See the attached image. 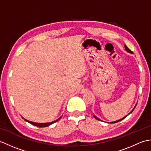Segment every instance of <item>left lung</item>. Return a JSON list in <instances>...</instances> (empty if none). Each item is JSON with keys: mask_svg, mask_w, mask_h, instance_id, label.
<instances>
[{"mask_svg": "<svg viewBox=\"0 0 151 151\" xmlns=\"http://www.w3.org/2000/svg\"><path fill=\"white\" fill-rule=\"evenodd\" d=\"M124 47H125V50H126L127 51V52H129V53H131V54H133V52H132V50H130L129 49V48H128L127 47V45H124ZM136 106L135 107H134V109H133V110H132V111H131L130 112V113L129 114H128V115H126V116H124V117H123V118H122V119H119V120H117V121H114V122H110V123H117V122H119V121H121V120H123V119H124L125 118V117H127L128 116V115H129V114H130L131 113H132V111L134 110V108H136ZM94 117L96 119H97V120H99V121H101V119H99L98 118V117H96L95 116V115H94Z\"/></svg>", "mask_w": 151, "mask_h": 151, "instance_id": "8db88e82", "label": "left lung"}]
</instances>
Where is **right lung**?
Returning <instances> with one entry per match:
<instances>
[{
    "instance_id": "right-lung-1",
    "label": "right lung",
    "mask_w": 151,
    "mask_h": 151,
    "mask_svg": "<svg viewBox=\"0 0 151 151\" xmlns=\"http://www.w3.org/2000/svg\"><path fill=\"white\" fill-rule=\"evenodd\" d=\"M62 117H60V118L58 119H56V120H55V121H52V122H50V123H34V122L30 121H28V120H27V119H24V121L28 122V123H29L35 125V126H36V127H48V126H49V125H50V124H53V123H56V122H57L58 121H59V120L60 119L62 118ZM22 118H23V117H22ZM23 119H24V118H23Z\"/></svg>"
}]
</instances>
